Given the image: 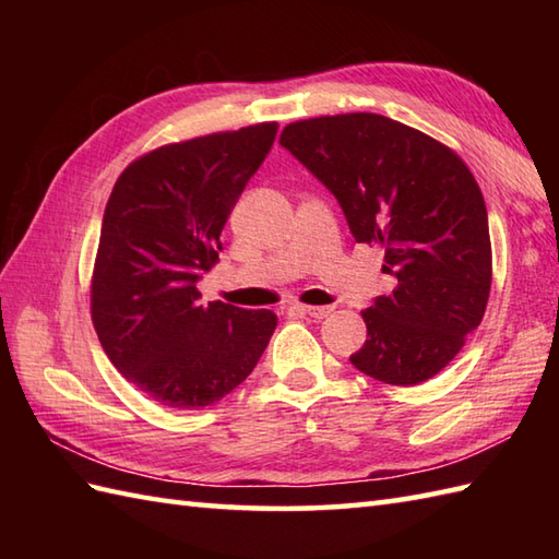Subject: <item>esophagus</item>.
I'll return each mask as SVG.
<instances>
[{
  "label": "esophagus",
  "instance_id": "34e87169",
  "mask_svg": "<svg viewBox=\"0 0 559 559\" xmlns=\"http://www.w3.org/2000/svg\"><path fill=\"white\" fill-rule=\"evenodd\" d=\"M300 310H302V314L314 317V319H324V317L334 312L331 307H314V305H300Z\"/></svg>",
  "mask_w": 559,
  "mask_h": 559
}]
</instances>
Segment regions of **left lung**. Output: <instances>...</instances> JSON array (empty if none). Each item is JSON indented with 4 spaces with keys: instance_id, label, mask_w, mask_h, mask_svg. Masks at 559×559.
<instances>
[{
    "instance_id": "obj_1",
    "label": "left lung",
    "mask_w": 559,
    "mask_h": 559,
    "mask_svg": "<svg viewBox=\"0 0 559 559\" xmlns=\"http://www.w3.org/2000/svg\"><path fill=\"white\" fill-rule=\"evenodd\" d=\"M346 213L355 242L384 249L396 288L362 312L360 372L394 386L432 379L483 322L492 247L483 192L449 146L374 112L326 115L281 132Z\"/></svg>"
}]
</instances>
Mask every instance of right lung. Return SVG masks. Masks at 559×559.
<instances>
[{
    "label": "right lung",
    "instance_id": "obj_1",
    "mask_svg": "<svg viewBox=\"0 0 559 559\" xmlns=\"http://www.w3.org/2000/svg\"><path fill=\"white\" fill-rule=\"evenodd\" d=\"M261 122L153 148L117 177L91 278L100 346L127 382L168 408L199 411L254 370L278 319L201 302L233 206L276 139Z\"/></svg>",
    "mask_w": 559,
    "mask_h": 559
}]
</instances>
